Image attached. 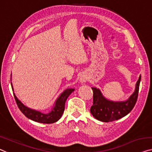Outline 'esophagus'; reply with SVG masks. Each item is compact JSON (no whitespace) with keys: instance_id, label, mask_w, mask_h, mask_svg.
<instances>
[{"instance_id":"1","label":"esophagus","mask_w":152,"mask_h":152,"mask_svg":"<svg viewBox=\"0 0 152 152\" xmlns=\"http://www.w3.org/2000/svg\"><path fill=\"white\" fill-rule=\"evenodd\" d=\"M80 81L81 83H85L87 81V77L85 76H82L80 78Z\"/></svg>"}]
</instances>
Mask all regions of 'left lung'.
<instances>
[{"mask_svg":"<svg viewBox=\"0 0 152 152\" xmlns=\"http://www.w3.org/2000/svg\"><path fill=\"white\" fill-rule=\"evenodd\" d=\"M141 76L138 80L134 92L125 102H113L106 99L102 96L100 91L92 87L94 103L90 111L93 116L99 121L110 122L119 119L130 113L135 106L139 94V85Z\"/></svg>","mask_w":152,"mask_h":152,"instance_id":"left-lung-1","label":"left lung"}]
</instances>
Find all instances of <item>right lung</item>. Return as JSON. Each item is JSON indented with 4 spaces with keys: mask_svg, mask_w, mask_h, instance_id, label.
I'll use <instances>...</instances> for the list:
<instances>
[{
    "mask_svg": "<svg viewBox=\"0 0 152 152\" xmlns=\"http://www.w3.org/2000/svg\"><path fill=\"white\" fill-rule=\"evenodd\" d=\"M11 87L13 88V87ZM74 91V89H67L65 90L61 94V96L58 97V99H56L55 106L53 108L52 111L49 113H47V114H44V113H42L39 111H37V110L27 108L21 102L18 100L15 94H13V96H14L18 107L19 108L20 111L23 113L27 118L33 120V121L39 122V123L53 124L54 122L57 121L61 117L65 110V104L66 99Z\"/></svg>",
    "mask_w": 152,
    "mask_h": 152,
    "instance_id": "1",
    "label": "right lung"
}]
</instances>
